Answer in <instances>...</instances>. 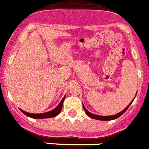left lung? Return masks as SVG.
Listing matches in <instances>:
<instances>
[{"mask_svg": "<svg viewBox=\"0 0 149 149\" xmlns=\"http://www.w3.org/2000/svg\"><path fill=\"white\" fill-rule=\"evenodd\" d=\"M136 95H137V93H136ZM135 97H136V96H135ZM134 98H135V97H134ZM134 99H133L132 101L131 102H130V104H129V105L127 106V107H126V108H124V110H122V111H121V112H120V113H117V114H116V115H113V116H98V115L93 114V113H90V112H89V111H88L87 109H86V107H85V106L83 105V108H84V110H85V112H86V115H87V116H88V117H90V118H93V119L100 120V121H110V120L116 119V118H118V117H120V116H121V115L124 114V113H125L126 111H127V109L129 108V107H130V106L131 105V104H132V102L134 101Z\"/></svg>", "mask_w": 149, "mask_h": 149, "instance_id": "1", "label": "left lung"}]
</instances>
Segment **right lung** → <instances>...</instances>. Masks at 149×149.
Returning <instances> with one entry per match:
<instances>
[{"instance_id":"1","label":"right lung","mask_w":149,"mask_h":149,"mask_svg":"<svg viewBox=\"0 0 149 149\" xmlns=\"http://www.w3.org/2000/svg\"><path fill=\"white\" fill-rule=\"evenodd\" d=\"M66 96H64L62 100L61 101V102L59 103L58 105L56 107L55 109H53L52 110L49 112H47V113H28V112H25L24 110H19L22 111V113L25 115V116H28L30 118H52V117H55V116H58V115L60 113L61 110L62 109V106H63V101H64V99Z\"/></svg>"}]
</instances>
